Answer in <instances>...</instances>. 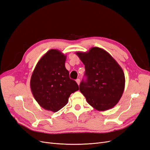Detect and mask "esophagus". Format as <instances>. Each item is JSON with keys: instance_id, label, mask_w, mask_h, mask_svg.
I'll list each match as a JSON object with an SVG mask.
<instances>
[{"instance_id": "34e87169", "label": "esophagus", "mask_w": 150, "mask_h": 150, "mask_svg": "<svg viewBox=\"0 0 150 150\" xmlns=\"http://www.w3.org/2000/svg\"><path fill=\"white\" fill-rule=\"evenodd\" d=\"M76 83H77V84H78V85H79L80 84V79H76Z\"/></svg>"}]
</instances>
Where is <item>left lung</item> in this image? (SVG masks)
<instances>
[{
	"label": "left lung",
	"mask_w": 150,
	"mask_h": 150,
	"mask_svg": "<svg viewBox=\"0 0 150 150\" xmlns=\"http://www.w3.org/2000/svg\"><path fill=\"white\" fill-rule=\"evenodd\" d=\"M76 54L85 66L86 81L79 85L81 93L96 110L104 111L119 102L125 86L121 67L105 50L94 47Z\"/></svg>",
	"instance_id": "left-lung-1"
}]
</instances>
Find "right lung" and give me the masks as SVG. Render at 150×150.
<instances>
[{
  "label": "right lung",
  "mask_w": 150,
  "mask_h": 150,
  "mask_svg": "<svg viewBox=\"0 0 150 150\" xmlns=\"http://www.w3.org/2000/svg\"><path fill=\"white\" fill-rule=\"evenodd\" d=\"M66 56L51 49L40 58L31 76L32 93L44 110L57 112L66 105L71 94L79 90L65 67Z\"/></svg>",
  "instance_id": "right-lung-1"
}]
</instances>
